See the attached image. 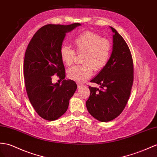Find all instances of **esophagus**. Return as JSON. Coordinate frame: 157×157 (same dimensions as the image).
<instances>
[{
	"label": "esophagus",
	"mask_w": 157,
	"mask_h": 157,
	"mask_svg": "<svg viewBox=\"0 0 157 157\" xmlns=\"http://www.w3.org/2000/svg\"><path fill=\"white\" fill-rule=\"evenodd\" d=\"M84 87V85H83V84H82V83H78V88H81V87Z\"/></svg>",
	"instance_id": "34e87169"
}]
</instances>
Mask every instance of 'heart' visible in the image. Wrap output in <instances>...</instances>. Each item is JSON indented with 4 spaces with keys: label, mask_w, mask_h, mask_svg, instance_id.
I'll use <instances>...</instances> for the list:
<instances>
[{
    "label": "heart",
    "mask_w": 157,
    "mask_h": 157,
    "mask_svg": "<svg viewBox=\"0 0 157 157\" xmlns=\"http://www.w3.org/2000/svg\"><path fill=\"white\" fill-rule=\"evenodd\" d=\"M74 43L77 52L83 53V63L70 67L67 70V75L71 79L82 83L91 77L94 69L99 71L105 66L110 58L111 45L107 40L91 32L80 34L75 38ZM59 54L62 62L67 66L71 65L75 51L70 46L63 44L60 48Z\"/></svg>",
    "instance_id": "1"
}]
</instances>
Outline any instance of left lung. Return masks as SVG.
I'll list each match as a JSON object with an SVG mask.
<instances>
[{"mask_svg": "<svg viewBox=\"0 0 157 157\" xmlns=\"http://www.w3.org/2000/svg\"><path fill=\"white\" fill-rule=\"evenodd\" d=\"M112 52L105 66L91 80L100 86L89 87L87 111L101 122H108L121 113L129 98L133 82V62L129 48L114 28Z\"/></svg>", "mask_w": 157, "mask_h": 157, "instance_id": "left-lung-1", "label": "left lung"}]
</instances>
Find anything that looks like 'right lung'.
<instances>
[{
  "label": "right lung",
  "mask_w": 157,
  "mask_h": 157,
  "mask_svg": "<svg viewBox=\"0 0 157 157\" xmlns=\"http://www.w3.org/2000/svg\"><path fill=\"white\" fill-rule=\"evenodd\" d=\"M79 23L70 25H47L34 34L26 48L24 77L30 101L36 113L47 121H54L66 113L77 84L66 78L59 50L66 34ZM57 74L62 85L53 84L51 76Z\"/></svg>",
  "instance_id": "1"
}]
</instances>
